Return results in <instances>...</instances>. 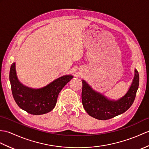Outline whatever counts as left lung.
<instances>
[{
    "label": "left lung",
    "instance_id": "8db88e82",
    "mask_svg": "<svg viewBox=\"0 0 149 149\" xmlns=\"http://www.w3.org/2000/svg\"><path fill=\"white\" fill-rule=\"evenodd\" d=\"M82 82V102L86 111L95 119L107 120L125 112L132 105L139 86V74L135 69L129 90L118 100H109L95 91L84 80Z\"/></svg>",
    "mask_w": 149,
    "mask_h": 149
}]
</instances>
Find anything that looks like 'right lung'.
Listing matches in <instances>:
<instances>
[{
    "label": "right lung",
    "instance_id": "add662e5",
    "mask_svg": "<svg viewBox=\"0 0 149 149\" xmlns=\"http://www.w3.org/2000/svg\"><path fill=\"white\" fill-rule=\"evenodd\" d=\"M73 78L71 75H63L39 89L24 86L16 75L15 62L10 68L9 81L13 98L21 109L33 115H41L53 110L59 93Z\"/></svg>",
    "mask_w": 149,
    "mask_h": 149
}]
</instances>
